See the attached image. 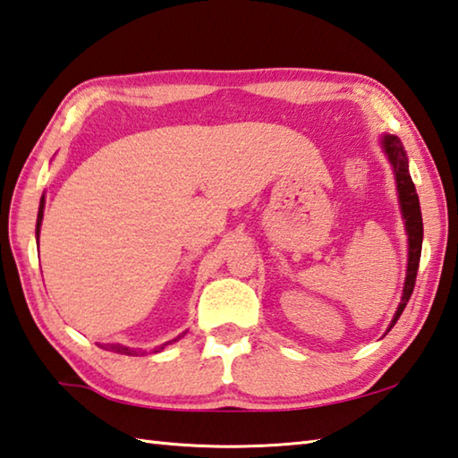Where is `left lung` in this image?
I'll return each instance as SVG.
<instances>
[{
    "label": "left lung",
    "instance_id": "1",
    "mask_svg": "<svg viewBox=\"0 0 458 458\" xmlns=\"http://www.w3.org/2000/svg\"><path fill=\"white\" fill-rule=\"evenodd\" d=\"M381 148L385 152V157H387V160H389L393 174H395L401 218H403V222H405V232H407L405 284H403V293H401L399 306L395 310V316H393L387 331H385V335H387L391 327L397 324V319L403 313V310H405L411 293H413V288H415L420 248H423V216H420L419 196L415 191L413 178H411V173H409V158H407L405 148H403V142L399 140V137H395V134L385 132V134H381Z\"/></svg>",
    "mask_w": 458,
    "mask_h": 458
}]
</instances>
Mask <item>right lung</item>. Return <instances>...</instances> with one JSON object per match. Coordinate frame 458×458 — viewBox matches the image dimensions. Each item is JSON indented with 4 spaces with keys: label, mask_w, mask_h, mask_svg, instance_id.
Returning a JSON list of instances; mask_svg holds the SVG:
<instances>
[{
    "label": "right lung",
    "mask_w": 458,
    "mask_h": 458,
    "mask_svg": "<svg viewBox=\"0 0 458 458\" xmlns=\"http://www.w3.org/2000/svg\"><path fill=\"white\" fill-rule=\"evenodd\" d=\"M43 210H45V196H41V202H39V212H38V224H35V238H38L39 242V232H41V222H43ZM182 335H178L174 339H170V342L163 344L160 347H157L155 352H163V349L170 344H174L181 339ZM103 349H106V352H114V353H121V355H142L145 352L142 349H134V347H127V345H121V344H106V345H101Z\"/></svg>",
    "instance_id": "obj_1"
}]
</instances>
